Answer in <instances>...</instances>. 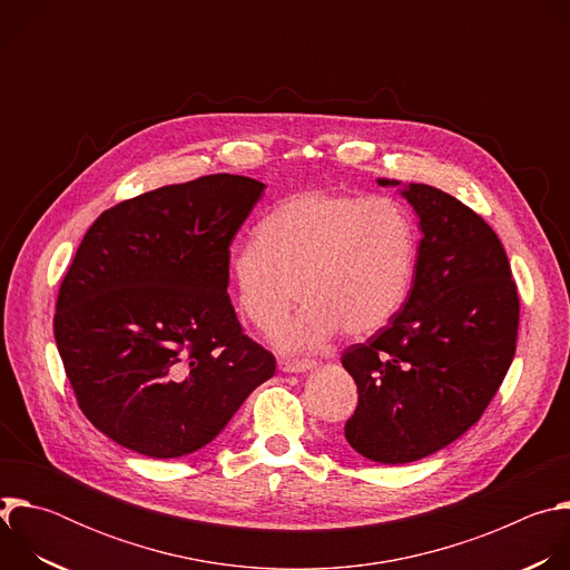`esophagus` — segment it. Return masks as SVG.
Instances as JSON below:
<instances>
[{"label": "esophagus", "instance_id": "34e87169", "mask_svg": "<svg viewBox=\"0 0 570 570\" xmlns=\"http://www.w3.org/2000/svg\"><path fill=\"white\" fill-rule=\"evenodd\" d=\"M282 372L286 374H299V372H308L315 367V361H279L277 363Z\"/></svg>", "mask_w": 570, "mask_h": 570}]
</instances>
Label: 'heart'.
<instances>
[{"instance_id": "heart-1", "label": "heart", "mask_w": 570, "mask_h": 570, "mask_svg": "<svg viewBox=\"0 0 570 570\" xmlns=\"http://www.w3.org/2000/svg\"><path fill=\"white\" fill-rule=\"evenodd\" d=\"M415 227L390 198L299 191L257 227V240L227 259L234 302L253 327L271 332L297 297L304 306L275 332V345L302 354L338 330L358 338L379 332L409 291Z\"/></svg>"}]
</instances>
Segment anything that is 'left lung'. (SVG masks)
<instances>
[{"mask_svg": "<svg viewBox=\"0 0 570 570\" xmlns=\"http://www.w3.org/2000/svg\"><path fill=\"white\" fill-rule=\"evenodd\" d=\"M420 218L413 288L387 327L343 354L358 387L350 446L381 464L422 460L464 435L517 350L519 295L497 232L438 187L379 178Z\"/></svg>", "mask_w": 570, "mask_h": 570, "instance_id": "8db88e82", "label": "left lung"}]
</instances>
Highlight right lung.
<instances>
[{
    "label": "right lung",
    "instance_id": "obj_1",
    "mask_svg": "<svg viewBox=\"0 0 570 570\" xmlns=\"http://www.w3.org/2000/svg\"><path fill=\"white\" fill-rule=\"evenodd\" d=\"M264 189L229 174L159 187L80 240L53 336L80 411L112 442L157 460L194 453L275 374L227 297L229 243Z\"/></svg>",
    "mask_w": 570,
    "mask_h": 570
}]
</instances>
